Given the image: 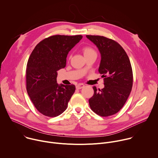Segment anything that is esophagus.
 <instances>
[{"label": "esophagus", "mask_w": 158, "mask_h": 158, "mask_svg": "<svg viewBox=\"0 0 158 158\" xmlns=\"http://www.w3.org/2000/svg\"><path fill=\"white\" fill-rule=\"evenodd\" d=\"M84 87V85H83V84H77V85H76V89H82V88H83Z\"/></svg>", "instance_id": "esophagus-1"}]
</instances>
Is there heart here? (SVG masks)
I'll return each mask as SVG.
<instances>
[{"label":"heart","mask_w":158,"mask_h":158,"mask_svg":"<svg viewBox=\"0 0 158 158\" xmlns=\"http://www.w3.org/2000/svg\"><path fill=\"white\" fill-rule=\"evenodd\" d=\"M82 52L84 53V56H88V55L91 54L96 52V51L92 48L88 47V46H85V47L83 48H82Z\"/></svg>","instance_id":"obj_1"}]
</instances>
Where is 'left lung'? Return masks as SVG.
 I'll return each mask as SVG.
<instances>
[{"mask_svg":"<svg viewBox=\"0 0 158 158\" xmlns=\"http://www.w3.org/2000/svg\"><path fill=\"white\" fill-rule=\"evenodd\" d=\"M98 47L101 56L99 73L104 77V87L89 99L96 114L107 117L116 114L126 103L132 89L133 75L129 59L119 44L100 35H86Z\"/></svg>","mask_w":158,"mask_h":158,"instance_id":"8db88e82","label":"left lung"}]
</instances>
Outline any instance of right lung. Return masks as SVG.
I'll list each match as a JSON object with an SVG mask.
<instances>
[{
  "label": "right lung",
  "mask_w": 158,
  "mask_h": 158,
  "mask_svg": "<svg viewBox=\"0 0 158 158\" xmlns=\"http://www.w3.org/2000/svg\"><path fill=\"white\" fill-rule=\"evenodd\" d=\"M82 38L81 35H56L40 41L32 52L26 68V89L37 110L56 117L67 109L75 92L74 85H59L57 71L64 68L69 52Z\"/></svg>",
  "instance_id": "1"
}]
</instances>
